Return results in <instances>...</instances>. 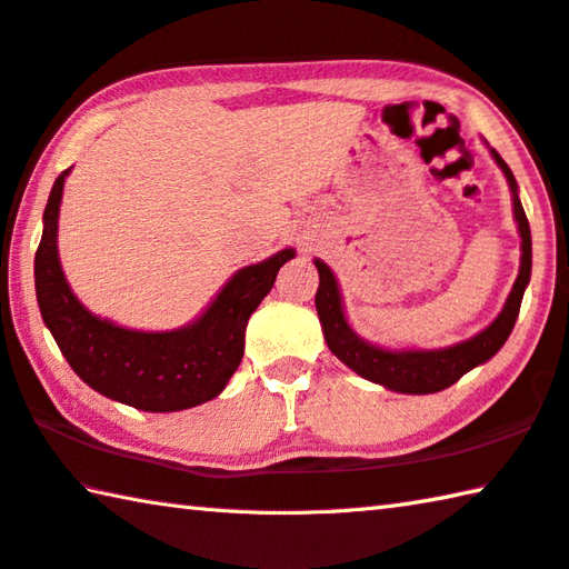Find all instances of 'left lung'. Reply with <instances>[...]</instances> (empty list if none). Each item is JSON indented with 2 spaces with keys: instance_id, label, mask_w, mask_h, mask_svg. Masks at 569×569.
I'll return each mask as SVG.
<instances>
[{
  "instance_id": "obj_1",
  "label": "left lung",
  "mask_w": 569,
  "mask_h": 569,
  "mask_svg": "<svg viewBox=\"0 0 569 569\" xmlns=\"http://www.w3.org/2000/svg\"><path fill=\"white\" fill-rule=\"evenodd\" d=\"M490 151L505 177H508V183L512 189L515 221H518L522 239V263L518 281L512 286L502 313L495 318L482 333L465 340V343L442 350H383L370 346L366 340H360L348 326L343 306H340L336 276L330 273V268L323 261H316L320 276L316 311L320 318V326H323L326 343L330 348V353L343 360L350 370H356V373L363 376L366 380H373V383H380L398 392H410V396H426V392L446 390L452 383H458L468 370L485 363V360H490L512 333L515 320H518L520 313L525 286H528L532 271V239L528 216H525V209L518 199V181H515L512 171L508 169V163L502 161L500 153L495 149Z\"/></svg>"
}]
</instances>
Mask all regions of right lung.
<instances>
[{"label":"right lung","mask_w":569,"mask_h":569,"mask_svg":"<svg viewBox=\"0 0 569 569\" xmlns=\"http://www.w3.org/2000/svg\"><path fill=\"white\" fill-rule=\"evenodd\" d=\"M67 173H59L49 193L34 283L41 318L69 366L101 396L149 412L186 410L219 396L243 358L246 323L293 249L241 268L191 326L169 333L127 330L89 313L61 273L57 219Z\"/></svg>","instance_id":"right-lung-1"}]
</instances>
